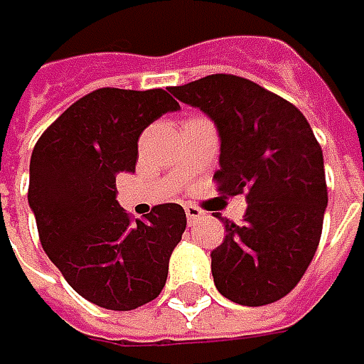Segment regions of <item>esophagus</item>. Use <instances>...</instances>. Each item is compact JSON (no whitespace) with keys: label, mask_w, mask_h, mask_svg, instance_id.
<instances>
[{"label":"esophagus","mask_w":364,"mask_h":364,"mask_svg":"<svg viewBox=\"0 0 364 364\" xmlns=\"http://www.w3.org/2000/svg\"><path fill=\"white\" fill-rule=\"evenodd\" d=\"M184 210H186V218H188V223H194L196 218H200L204 215L203 210H200L198 206H194V204H186V206H184Z\"/></svg>","instance_id":"obj_1"}]
</instances>
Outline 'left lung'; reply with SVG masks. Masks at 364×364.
<instances>
[{
    "mask_svg": "<svg viewBox=\"0 0 364 364\" xmlns=\"http://www.w3.org/2000/svg\"><path fill=\"white\" fill-rule=\"evenodd\" d=\"M170 92L215 121L223 194H247L241 225L210 253L217 289L235 304L282 300L314 257L328 204L322 147L301 111L247 78L208 75Z\"/></svg>",
    "mask_w": 364,
    "mask_h": 364,
    "instance_id": "obj_1",
    "label": "left lung"
}]
</instances>
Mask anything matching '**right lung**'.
I'll use <instances>...</instances> for the list:
<instances>
[{"instance_id":"right-lung-1","label":"right lung","mask_w":364,"mask_h":364,"mask_svg":"<svg viewBox=\"0 0 364 364\" xmlns=\"http://www.w3.org/2000/svg\"><path fill=\"white\" fill-rule=\"evenodd\" d=\"M178 109L161 89H99L68 107L32 151L28 203L40 243L70 287L107 310H135L160 296L186 229L174 203L132 223L115 186V176L135 172L141 132Z\"/></svg>"}]
</instances>
